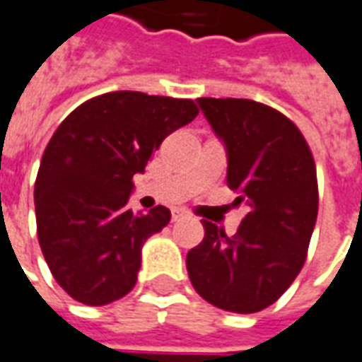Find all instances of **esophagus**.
I'll return each instance as SVG.
<instances>
[{
  "instance_id": "obj_1",
  "label": "esophagus",
  "mask_w": 362,
  "mask_h": 362,
  "mask_svg": "<svg viewBox=\"0 0 362 362\" xmlns=\"http://www.w3.org/2000/svg\"><path fill=\"white\" fill-rule=\"evenodd\" d=\"M187 210L183 209H173V220H179V218H185Z\"/></svg>"
}]
</instances>
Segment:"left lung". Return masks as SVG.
I'll return each instance as SVG.
<instances>
[{"mask_svg": "<svg viewBox=\"0 0 362 362\" xmlns=\"http://www.w3.org/2000/svg\"><path fill=\"white\" fill-rule=\"evenodd\" d=\"M228 156V187L247 214L232 238L202 222L187 253L194 291L216 308L253 314L283 296L306 261L317 216L316 163L296 124L250 99H199Z\"/></svg>", "mask_w": 362, "mask_h": 362, "instance_id": "1", "label": "left lung"}]
</instances>
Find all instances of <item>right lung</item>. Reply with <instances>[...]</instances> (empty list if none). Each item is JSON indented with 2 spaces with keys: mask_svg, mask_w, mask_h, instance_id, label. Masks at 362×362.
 <instances>
[{
  "mask_svg": "<svg viewBox=\"0 0 362 362\" xmlns=\"http://www.w3.org/2000/svg\"><path fill=\"white\" fill-rule=\"evenodd\" d=\"M199 115L191 99L112 91L79 105L56 128L35 183L40 250L56 283L87 306L134 288L142 245L171 220L165 206L127 209L165 136Z\"/></svg>",
  "mask_w": 362,
  "mask_h": 362,
  "instance_id": "add662e5",
  "label": "right lung"
}]
</instances>
